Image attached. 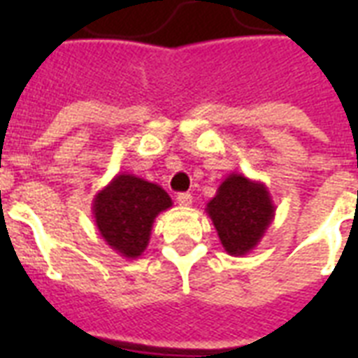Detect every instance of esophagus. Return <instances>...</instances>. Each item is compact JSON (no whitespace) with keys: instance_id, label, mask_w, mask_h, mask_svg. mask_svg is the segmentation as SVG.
<instances>
[{"instance_id":"34e87169","label":"esophagus","mask_w":358,"mask_h":358,"mask_svg":"<svg viewBox=\"0 0 358 358\" xmlns=\"http://www.w3.org/2000/svg\"><path fill=\"white\" fill-rule=\"evenodd\" d=\"M176 202H178L180 206H189L191 202H193V196L189 193H178L176 195Z\"/></svg>"}]
</instances>
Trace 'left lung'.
<instances>
[{
    "mask_svg": "<svg viewBox=\"0 0 358 358\" xmlns=\"http://www.w3.org/2000/svg\"><path fill=\"white\" fill-rule=\"evenodd\" d=\"M206 213L230 256H245L260 243L275 219V204L264 182L232 173L206 204Z\"/></svg>",
    "mask_w": 358,
    "mask_h": 358,
    "instance_id": "1",
    "label": "left lung"
}]
</instances>
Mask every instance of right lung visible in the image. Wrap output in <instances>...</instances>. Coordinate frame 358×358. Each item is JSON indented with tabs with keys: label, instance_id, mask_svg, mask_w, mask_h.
Here are the masks:
<instances>
[{
	"label": "right lung",
	"instance_id": "obj_1",
	"mask_svg": "<svg viewBox=\"0 0 358 358\" xmlns=\"http://www.w3.org/2000/svg\"><path fill=\"white\" fill-rule=\"evenodd\" d=\"M171 206L162 185L120 173L94 195L92 215L103 241L117 255L135 260L148 247L156 217Z\"/></svg>",
	"mask_w": 358,
	"mask_h": 358
}]
</instances>
